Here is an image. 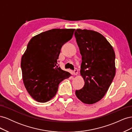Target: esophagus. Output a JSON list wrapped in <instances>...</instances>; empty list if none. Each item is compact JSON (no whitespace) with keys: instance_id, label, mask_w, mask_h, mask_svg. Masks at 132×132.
<instances>
[{"instance_id":"obj_1","label":"esophagus","mask_w":132,"mask_h":132,"mask_svg":"<svg viewBox=\"0 0 132 132\" xmlns=\"http://www.w3.org/2000/svg\"><path fill=\"white\" fill-rule=\"evenodd\" d=\"M78 73V69L77 68H75L74 70L73 71V74L74 75H77Z\"/></svg>"}]
</instances>
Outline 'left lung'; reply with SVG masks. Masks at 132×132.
I'll list each match as a JSON object with an SVG mask.
<instances>
[{
  "mask_svg": "<svg viewBox=\"0 0 132 132\" xmlns=\"http://www.w3.org/2000/svg\"><path fill=\"white\" fill-rule=\"evenodd\" d=\"M74 35L82 56L80 74L85 81L75 95L83 103L93 104L103 98L113 81L114 51L106 38L96 31L77 29Z\"/></svg>",
  "mask_w": 132,
  "mask_h": 132,
  "instance_id": "obj_1",
  "label": "left lung"
}]
</instances>
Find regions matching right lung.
Returning <instances> with one entry per match:
<instances>
[{
    "label": "right lung",
    "mask_w": 132,
    "mask_h": 132,
    "mask_svg": "<svg viewBox=\"0 0 132 132\" xmlns=\"http://www.w3.org/2000/svg\"><path fill=\"white\" fill-rule=\"evenodd\" d=\"M75 29H54L32 38L21 61L25 88L35 100L50 101L56 94L59 83L71 74L58 65L62 46L72 38Z\"/></svg>",
    "instance_id": "1"
}]
</instances>
